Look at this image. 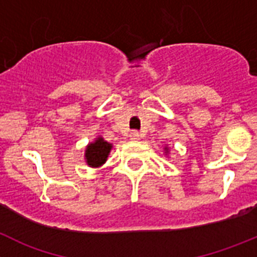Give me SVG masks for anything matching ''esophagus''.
Segmentation results:
<instances>
[{"mask_svg":"<svg viewBox=\"0 0 257 257\" xmlns=\"http://www.w3.org/2000/svg\"><path fill=\"white\" fill-rule=\"evenodd\" d=\"M130 138L133 139V140H138V139L141 138V134L139 133V131L134 130V131H131V133H130Z\"/></svg>","mask_w":257,"mask_h":257,"instance_id":"34e87169","label":"esophagus"}]
</instances>
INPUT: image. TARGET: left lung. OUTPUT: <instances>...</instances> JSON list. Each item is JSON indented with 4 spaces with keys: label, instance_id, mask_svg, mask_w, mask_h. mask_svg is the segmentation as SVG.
Listing matches in <instances>:
<instances>
[{
    "label": "left lung",
    "instance_id": "1",
    "mask_svg": "<svg viewBox=\"0 0 257 257\" xmlns=\"http://www.w3.org/2000/svg\"><path fill=\"white\" fill-rule=\"evenodd\" d=\"M168 151H169V149H168V148H165V153L168 154Z\"/></svg>",
    "mask_w": 257,
    "mask_h": 257
}]
</instances>
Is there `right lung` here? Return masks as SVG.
Listing matches in <instances>:
<instances>
[{
    "instance_id": "obj_1",
    "label": "right lung",
    "mask_w": 257,
    "mask_h": 257,
    "mask_svg": "<svg viewBox=\"0 0 257 257\" xmlns=\"http://www.w3.org/2000/svg\"><path fill=\"white\" fill-rule=\"evenodd\" d=\"M112 149V144L104 141L102 138H97L93 143L85 148L84 158L87 164L92 168H99L106 163L108 154Z\"/></svg>"
}]
</instances>
